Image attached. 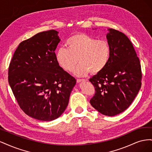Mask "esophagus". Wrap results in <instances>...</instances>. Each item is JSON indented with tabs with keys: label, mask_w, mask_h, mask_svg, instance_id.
Here are the masks:
<instances>
[{
	"label": "esophagus",
	"mask_w": 152,
	"mask_h": 152,
	"mask_svg": "<svg viewBox=\"0 0 152 152\" xmlns=\"http://www.w3.org/2000/svg\"><path fill=\"white\" fill-rule=\"evenodd\" d=\"M86 79H77V82H83V81H86Z\"/></svg>",
	"instance_id": "1"
}]
</instances>
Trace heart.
I'll return each instance as SVG.
<instances>
[{
    "mask_svg": "<svg viewBox=\"0 0 152 152\" xmlns=\"http://www.w3.org/2000/svg\"><path fill=\"white\" fill-rule=\"evenodd\" d=\"M66 48L61 47L56 53V59L64 70L72 72L80 63L75 73L84 76L91 72L97 74L107 67L111 57V47L107 40H97L85 34L71 36L66 42Z\"/></svg>",
    "mask_w": 152,
    "mask_h": 152,
    "instance_id": "heart-1",
    "label": "heart"
}]
</instances>
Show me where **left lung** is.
<instances>
[{
    "instance_id": "1",
    "label": "left lung",
    "mask_w": 152,
    "mask_h": 152,
    "mask_svg": "<svg viewBox=\"0 0 152 152\" xmlns=\"http://www.w3.org/2000/svg\"><path fill=\"white\" fill-rule=\"evenodd\" d=\"M108 30L111 57L107 67L89 79L95 88L90 103L103 115L114 116L126 110L134 99L141 86L142 73L130 40L118 30Z\"/></svg>"
}]
</instances>
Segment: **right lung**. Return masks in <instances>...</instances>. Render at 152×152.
I'll list each match as a JSON object with an SVG mask.
<instances>
[{"instance_id":"1","label":"right lung","mask_w":152,"mask_h":152,"mask_svg":"<svg viewBox=\"0 0 152 152\" xmlns=\"http://www.w3.org/2000/svg\"><path fill=\"white\" fill-rule=\"evenodd\" d=\"M50 30L21 42L9 66L8 81L20 108L37 120L58 118L68 106L76 84L59 66L54 50L60 41Z\"/></svg>"}]
</instances>
